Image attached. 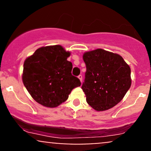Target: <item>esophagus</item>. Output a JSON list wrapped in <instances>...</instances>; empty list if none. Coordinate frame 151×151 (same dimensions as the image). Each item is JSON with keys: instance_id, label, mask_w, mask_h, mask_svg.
<instances>
[{"instance_id": "esophagus-1", "label": "esophagus", "mask_w": 151, "mask_h": 151, "mask_svg": "<svg viewBox=\"0 0 151 151\" xmlns=\"http://www.w3.org/2000/svg\"><path fill=\"white\" fill-rule=\"evenodd\" d=\"M78 78H79V80H80L81 82V81H82V75H81V74H79V75L78 76Z\"/></svg>"}]
</instances>
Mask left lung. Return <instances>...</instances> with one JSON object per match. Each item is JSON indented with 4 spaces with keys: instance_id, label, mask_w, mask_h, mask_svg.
<instances>
[{
    "instance_id": "1",
    "label": "left lung",
    "mask_w": 151,
    "mask_h": 151,
    "mask_svg": "<svg viewBox=\"0 0 151 151\" xmlns=\"http://www.w3.org/2000/svg\"><path fill=\"white\" fill-rule=\"evenodd\" d=\"M86 71L81 89L88 104L97 111L119 104L131 85V68L121 56L103 49L83 55Z\"/></svg>"
}]
</instances>
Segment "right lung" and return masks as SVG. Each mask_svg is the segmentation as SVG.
Instances as JSON below:
<instances>
[{
  "instance_id": "obj_1",
  "label": "right lung",
  "mask_w": 151,
  "mask_h": 151,
  "mask_svg": "<svg viewBox=\"0 0 151 151\" xmlns=\"http://www.w3.org/2000/svg\"><path fill=\"white\" fill-rule=\"evenodd\" d=\"M70 56L61 45L40 47L26 58L22 79L35 101L44 106L54 108L65 102L80 80L72 74Z\"/></svg>"
}]
</instances>
